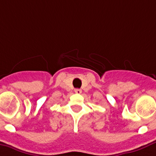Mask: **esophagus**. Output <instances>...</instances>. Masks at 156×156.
I'll list each match as a JSON object with an SVG mask.
<instances>
[{
	"mask_svg": "<svg viewBox=\"0 0 156 156\" xmlns=\"http://www.w3.org/2000/svg\"><path fill=\"white\" fill-rule=\"evenodd\" d=\"M75 93H76V94H81L82 93V90L81 89H76V90H75Z\"/></svg>",
	"mask_w": 156,
	"mask_h": 156,
	"instance_id": "34e87169",
	"label": "esophagus"
}]
</instances>
